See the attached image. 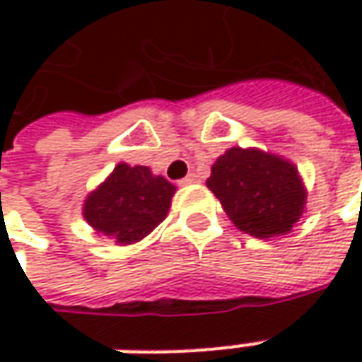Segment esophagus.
<instances>
[{"mask_svg":"<svg viewBox=\"0 0 362 362\" xmlns=\"http://www.w3.org/2000/svg\"><path fill=\"white\" fill-rule=\"evenodd\" d=\"M195 181H197V175L189 173L187 177H183V179L179 181V185H191V183H195Z\"/></svg>","mask_w":362,"mask_h":362,"instance_id":"34e87169","label":"esophagus"}]
</instances>
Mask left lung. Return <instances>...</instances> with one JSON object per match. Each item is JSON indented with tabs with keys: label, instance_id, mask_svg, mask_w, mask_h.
<instances>
[{
	"label": "left lung",
	"instance_id": "1",
	"mask_svg": "<svg viewBox=\"0 0 362 362\" xmlns=\"http://www.w3.org/2000/svg\"><path fill=\"white\" fill-rule=\"evenodd\" d=\"M207 187L235 228L256 238L284 235L302 216L306 191L288 160L233 146L211 167Z\"/></svg>",
	"mask_w": 362,
	"mask_h": 362
}]
</instances>
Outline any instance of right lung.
Returning a JSON list of instances; mask_svg holds the SVG:
<instances>
[{
	"mask_svg": "<svg viewBox=\"0 0 362 362\" xmlns=\"http://www.w3.org/2000/svg\"><path fill=\"white\" fill-rule=\"evenodd\" d=\"M175 187L146 167L120 163L100 187L88 195L84 217L98 233L119 243L143 240L165 219Z\"/></svg>",
	"mask_w": 362,
	"mask_h": 362,
	"instance_id": "right-lung-1",
	"label": "right lung"
}]
</instances>
